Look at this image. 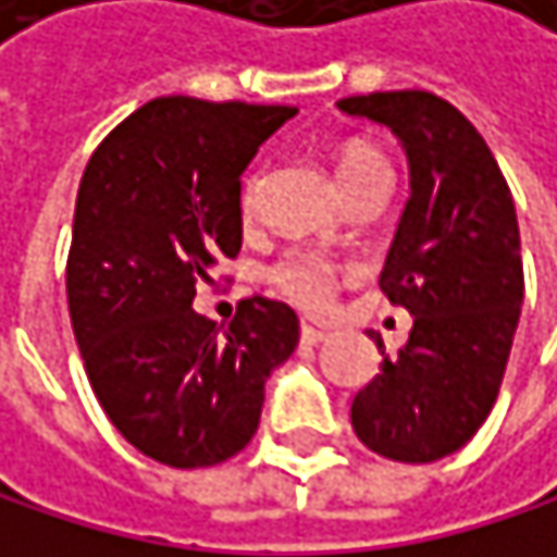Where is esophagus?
<instances>
[{
	"mask_svg": "<svg viewBox=\"0 0 557 557\" xmlns=\"http://www.w3.org/2000/svg\"><path fill=\"white\" fill-rule=\"evenodd\" d=\"M298 335H301V342H305V345H319V342H325V338H329L322 329H312V325H301V332H298Z\"/></svg>",
	"mask_w": 557,
	"mask_h": 557,
	"instance_id": "esophagus-1",
	"label": "esophagus"
}]
</instances>
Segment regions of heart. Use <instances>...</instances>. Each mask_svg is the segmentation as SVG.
I'll return each instance as SVG.
<instances>
[{"label":"heart","mask_w":557,"mask_h":557,"mask_svg":"<svg viewBox=\"0 0 557 557\" xmlns=\"http://www.w3.org/2000/svg\"><path fill=\"white\" fill-rule=\"evenodd\" d=\"M369 165H385L382 156L366 146V143H348L338 156V178H351ZM262 188V169H252L242 182V209H256ZM272 285L295 301L305 312H322L329 309L332 292H335V265L319 256V252H288L275 269H272Z\"/></svg>","instance_id":"b5f03b06"}]
</instances>
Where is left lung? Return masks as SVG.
Wrapping results in <instances>:
<instances>
[{
    "mask_svg": "<svg viewBox=\"0 0 557 557\" xmlns=\"http://www.w3.org/2000/svg\"><path fill=\"white\" fill-rule=\"evenodd\" d=\"M338 109L392 128L411 188L379 285L414 322L355 395L351 429L382 458L438 461L482 429L502 388L524 298L515 202L485 138L451 102L405 89Z\"/></svg>",
    "mask_w": 557,
    "mask_h": 557,
    "instance_id": "obj_1",
    "label": "left lung"
}]
</instances>
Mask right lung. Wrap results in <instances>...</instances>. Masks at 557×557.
Here are the masks:
<instances>
[{"label":"right lung","instance_id":"add662e5","mask_svg":"<svg viewBox=\"0 0 557 557\" xmlns=\"http://www.w3.org/2000/svg\"><path fill=\"white\" fill-rule=\"evenodd\" d=\"M298 109L152 99L115 125L78 185L65 292L86 375L128 445L209 468L252 442L265 379L295 351L285 301L252 295L222 332L191 309L242 248V172Z\"/></svg>","mask_w":557,"mask_h":557}]
</instances>
